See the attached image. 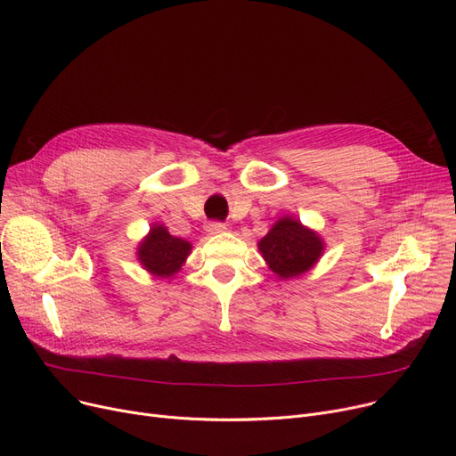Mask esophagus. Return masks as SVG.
<instances>
[{
	"label": "esophagus",
	"instance_id": "1",
	"mask_svg": "<svg viewBox=\"0 0 456 456\" xmlns=\"http://www.w3.org/2000/svg\"><path fill=\"white\" fill-rule=\"evenodd\" d=\"M225 229H227V225H225V224H222V222H210V224H207V231H208L210 234L224 232Z\"/></svg>",
	"mask_w": 456,
	"mask_h": 456
}]
</instances>
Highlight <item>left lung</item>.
<instances>
[{
	"instance_id": "left-lung-1",
	"label": "left lung",
	"mask_w": 456,
	"mask_h": 456,
	"mask_svg": "<svg viewBox=\"0 0 456 456\" xmlns=\"http://www.w3.org/2000/svg\"><path fill=\"white\" fill-rule=\"evenodd\" d=\"M258 249L281 279H290L316 265L323 242L314 231L303 227L297 220L282 218L258 242Z\"/></svg>"
}]
</instances>
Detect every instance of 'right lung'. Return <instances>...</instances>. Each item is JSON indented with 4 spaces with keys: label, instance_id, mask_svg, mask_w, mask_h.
I'll list each match as a JSON object with an SVG mask.
<instances>
[{
    "label": "right lung",
    "instance_id": "right-lung-1",
    "mask_svg": "<svg viewBox=\"0 0 456 456\" xmlns=\"http://www.w3.org/2000/svg\"><path fill=\"white\" fill-rule=\"evenodd\" d=\"M191 246L167 232L164 225H155L138 248L142 266L157 277H172L181 270Z\"/></svg>",
    "mask_w": 456,
    "mask_h": 456
}]
</instances>
